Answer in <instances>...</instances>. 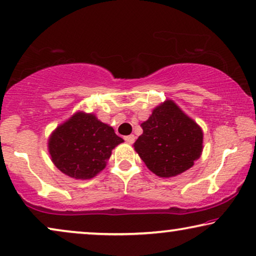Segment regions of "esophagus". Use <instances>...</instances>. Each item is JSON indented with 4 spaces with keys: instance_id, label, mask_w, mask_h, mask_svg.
I'll use <instances>...</instances> for the list:
<instances>
[{
    "instance_id": "34e87169",
    "label": "esophagus",
    "mask_w": 256,
    "mask_h": 256,
    "mask_svg": "<svg viewBox=\"0 0 256 256\" xmlns=\"http://www.w3.org/2000/svg\"><path fill=\"white\" fill-rule=\"evenodd\" d=\"M124 141L127 143H134L135 141V136L134 135H128V136H124Z\"/></svg>"
}]
</instances>
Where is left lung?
<instances>
[{
    "mask_svg": "<svg viewBox=\"0 0 256 256\" xmlns=\"http://www.w3.org/2000/svg\"><path fill=\"white\" fill-rule=\"evenodd\" d=\"M141 127L143 134L134 143L135 150L157 176H177L200 157L202 129L174 101L156 107Z\"/></svg>",
    "mask_w": 256,
    "mask_h": 256,
    "instance_id": "left-lung-1",
    "label": "left lung"
}]
</instances>
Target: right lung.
I'll return each mask as SVG.
<instances>
[{
    "mask_svg": "<svg viewBox=\"0 0 256 256\" xmlns=\"http://www.w3.org/2000/svg\"><path fill=\"white\" fill-rule=\"evenodd\" d=\"M124 140L93 114L79 112L56 129L48 140L52 162L62 172L88 180L106 166L112 150Z\"/></svg>",
    "mask_w": 256,
    "mask_h": 256,
    "instance_id": "right-lung-1",
    "label": "right lung"
}]
</instances>
